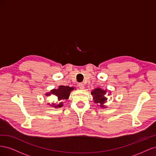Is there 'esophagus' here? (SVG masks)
<instances>
[{
    "instance_id": "1",
    "label": "esophagus",
    "mask_w": 156,
    "mask_h": 156,
    "mask_svg": "<svg viewBox=\"0 0 156 156\" xmlns=\"http://www.w3.org/2000/svg\"><path fill=\"white\" fill-rule=\"evenodd\" d=\"M79 87L81 88V89H84V84L83 83H79Z\"/></svg>"
}]
</instances>
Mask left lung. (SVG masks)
Wrapping results in <instances>:
<instances>
[{"label": "left lung", "mask_w": 156, "mask_h": 156, "mask_svg": "<svg viewBox=\"0 0 156 156\" xmlns=\"http://www.w3.org/2000/svg\"><path fill=\"white\" fill-rule=\"evenodd\" d=\"M106 94L107 90H103L100 88H96L94 89L91 92V94L93 96L94 103H96V104H98L101 107H106L104 105L105 103L107 102V98L105 96Z\"/></svg>", "instance_id": "8db88e82"}]
</instances>
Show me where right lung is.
<instances>
[{"label": "right lung", "mask_w": 156, "mask_h": 156, "mask_svg": "<svg viewBox=\"0 0 156 156\" xmlns=\"http://www.w3.org/2000/svg\"><path fill=\"white\" fill-rule=\"evenodd\" d=\"M73 90V87H69L68 86H59L58 89L52 90L50 92L47 93L45 95L50 96L51 94H53V95H55V96L57 97L58 101H60L59 103L57 105H55V103H53L52 107H54L55 108H59L63 106L62 101L68 100L71 92Z\"/></svg>", "instance_id": "add662e5"}]
</instances>
